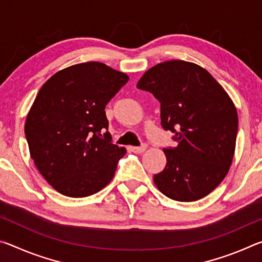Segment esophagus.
<instances>
[{"instance_id":"34e87169","label":"esophagus","mask_w":262,"mask_h":262,"mask_svg":"<svg viewBox=\"0 0 262 262\" xmlns=\"http://www.w3.org/2000/svg\"><path fill=\"white\" fill-rule=\"evenodd\" d=\"M132 151L135 152V154H142L145 151V149H147V145H142V147H132Z\"/></svg>"}]
</instances>
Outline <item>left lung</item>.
<instances>
[{"instance_id":"8db88e82","label":"left lung","mask_w":262,"mask_h":262,"mask_svg":"<svg viewBox=\"0 0 262 262\" xmlns=\"http://www.w3.org/2000/svg\"><path fill=\"white\" fill-rule=\"evenodd\" d=\"M161 103L176 148L163 149L165 168L154 183L167 198L190 202L207 196L228 174L236 149L238 114L223 86L205 68L183 60L148 69L137 83Z\"/></svg>"}]
</instances>
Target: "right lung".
<instances>
[{
	"mask_svg": "<svg viewBox=\"0 0 262 262\" xmlns=\"http://www.w3.org/2000/svg\"><path fill=\"white\" fill-rule=\"evenodd\" d=\"M128 75L101 62L55 73L39 90L25 121L31 158L57 192L84 198L113 179L125 148L111 143L105 107Z\"/></svg>",
	"mask_w": 262,
	"mask_h": 262,
	"instance_id": "1",
	"label": "right lung"
}]
</instances>
